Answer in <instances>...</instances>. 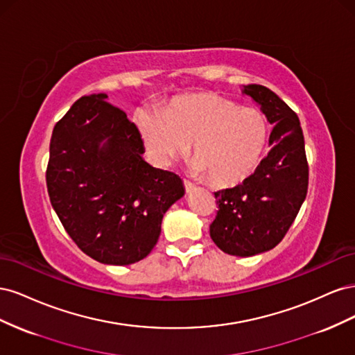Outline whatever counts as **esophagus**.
I'll list each match as a JSON object with an SVG mask.
<instances>
[{
	"label": "esophagus",
	"mask_w": 355,
	"mask_h": 355,
	"mask_svg": "<svg viewBox=\"0 0 355 355\" xmlns=\"http://www.w3.org/2000/svg\"><path fill=\"white\" fill-rule=\"evenodd\" d=\"M184 187H185L187 194H191V192L196 189V185L192 184V182H189V180H184Z\"/></svg>",
	"instance_id": "esophagus-1"
}]
</instances>
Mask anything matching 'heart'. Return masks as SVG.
<instances>
[{"mask_svg":"<svg viewBox=\"0 0 355 355\" xmlns=\"http://www.w3.org/2000/svg\"><path fill=\"white\" fill-rule=\"evenodd\" d=\"M135 125L149 159L168 167L185 157L188 145L196 175L216 185H235L256 168L263 154L268 127L263 115L216 93L178 98L163 110L141 108Z\"/></svg>","mask_w":355,"mask_h":355,"instance_id":"obj_1","label":"heart"}]
</instances>
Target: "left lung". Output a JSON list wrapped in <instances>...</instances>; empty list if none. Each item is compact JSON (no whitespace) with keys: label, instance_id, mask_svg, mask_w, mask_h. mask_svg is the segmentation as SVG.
<instances>
[{"label":"left lung","instance_id":"left-lung-1","mask_svg":"<svg viewBox=\"0 0 355 355\" xmlns=\"http://www.w3.org/2000/svg\"><path fill=\"white\" fill-rule=\"evenodd\" d=\"M274 128L271 151L243 184L214 192L219 210L210 237L232 256H254L283 240L308 191L305 142L297 115L265 85H244Z\"/></svg>","mask_w":355,"mask_h":355}]
</instances>
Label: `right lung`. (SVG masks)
<instances>
[{
    "mask_svg": "<svg viewBox=\"0 0 355 355\" xmlns=\"http://www.w3.org/2000/svg\"><path fill=\"white\" fill-rule=\"evenodd\" d=\"M105 93L83 96L53 128L47 189L63 228L92 259L130 265L158 241L184 182L148 164L136 125Z\"/></svg>",
    "mask_w": 355,
    "mask_h": 355,
    "instance_id": "1",
    "label": "right lung"
}]
</instances>
